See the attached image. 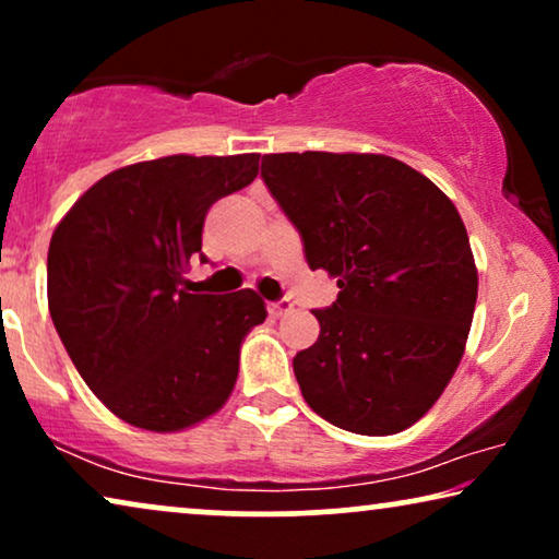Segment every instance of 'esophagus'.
Returning <instances> with one entry per match:
<instances>
[{
    "mask_svg": "<svg viewBox=\"0 0 559 559\" xmlns=\"http://www.w3.org/2000/svg\"><path fill=\"white\" fill-rule=\"evenodd\" d=\"M287 312H293V302H289L287 297H282V300H277V302H270L272 318H282V316H287Z\"/></svg>",
    "mask_w": 559,
    "mask_h": 559,
    "instance_id": "obj_1",
    "label": "esophagus"
}]
</instances>
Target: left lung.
I'll use <instances>...</instances> for the list:
<instances>
[{"instance_id":"obj_1","label":"left lung","mask_w":559,"mask_h":559,"mask_svg":"<svg viewBox=\"0 0 559 559\" xmlns=\"http://www.w3.org/2000/svg\"><path fill=\"white\" fill-rule=\"evenodd\" d=\"M262 178L302 236L310 270L338 280L320 335L293 369L312 412L341 430L415 425L461 364L478 297L453 201L386 155L280 152Z\"/></svg>"}]
</instances>
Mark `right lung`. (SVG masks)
Instances as JSON below:
<instances>
[{"label": "right lung", "instance_id": "obj_1", "mask_svg": "<svg viewBox=\"0 0 559 559\" xmlns=\"http://www.w3.org/2000/svg\"><path fill=\"white\" fill-rule=\"evenodd\" d=\"M257 173L254 152L119 167L52 231V325L91 392L124 423L178 432L216 415L231 394L264 300L254 289L193 295L182 272L201 254L211 205Z\"/></svg>", "mask_w": 559, "mask_h": 559}]
</instances>
